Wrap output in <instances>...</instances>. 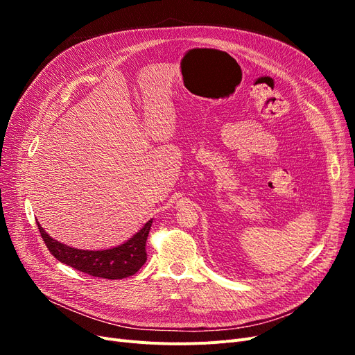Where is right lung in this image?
I'll use <instances>...</instances> for the list:
<instances>
[{
    "label": "right lung",
    "instance_id": "obj_1",
    "mask_svg": "<svg viewBox=\"0 0 355 355\" xmlns=\"http://www.w3.org/2000/svg\"><path fill=\"white\" fill-rule=\"evenodd\" d=\"M42 240H44L50 253L62 263L69 265L75 270L93 277L108 278V280H120L130 277L141 270L146 262V239L151 230L153 219L148 220L144 228L136 232L130 240L121 245L106 250H81L73 249L67 244H62L51 239L50 235L37 222Z\"/></svg>",
    "mask_w": 355,
    "mask_h": 355
}]
</instances>
